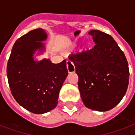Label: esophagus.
Wrapping results in <instances>:
<instances>
[{"label":"esophagus","instance_id":"1","mask_svg":"<svg viewBox=\"0 0 135 135\" xmlns=\"http://www.w3.org/2000/svg\"><path fill=\"white\" fill-rule=\"evenodd\" d=\"M66 67H67L69 73H73L75 71V66L71 61H66Z\"/></svg>","mask_w":135,"mask_h":135}]
</instances>
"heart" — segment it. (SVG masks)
I'll return each mask as SVG.
<instances>
[{"label":"heart","instance_id":"b5f03b06","mask_svg":"<svg viewBox=\"0 0 135 135\" xmlns=\"http://www.w3.org/2000/svg\"><path fill=\"white\" fill-rule=\"evenodd\" d=\"M75 45H76V44H73L71 45V47H74V46Z\"/></svg>","mask_w":135,"mask_h":135}]
</instances>
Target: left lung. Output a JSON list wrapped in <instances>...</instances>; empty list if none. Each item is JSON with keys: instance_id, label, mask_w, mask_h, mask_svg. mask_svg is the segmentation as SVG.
Returning <instances> with one entry per match:
<instances>
[{"instance_id": "1", "label": "left lung", "mask_w": 135, "mask_h": 135, "mask_svg": "<svg viewBox=\"0 0 135 135\" xmlns=\"http://www.w3.org/2000/svg\"><path fill=\"white\" fill-rule=\"evenodd\" d=\"M94 47L72 54L69 59L79 76L78 86L83 103L99 112L113 109L122 99L129 84L128 63L113 38L91 30Z\"/></svg>"}]
</instances>
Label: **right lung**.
I'll return each mask as SVG.
<instances>
[{
  "instance_id": "obj_1",
  "label": "right lung",
  "mask_w": 135,
  "mask_h": 135,
  "mask_svg": "<svg viewBox=\"0 0 135 135\" xmlns=\"http://www.w3.org/2000/svg\"><path fill=\"white\" fill-rule=\"evenodd\" d=\"M47 33L43 28L32 30L17 40L7 64V76L13 97L32 113L44 114L58 104L61 88L68 76L66 61L53 64L38 60L46 52Z\"/></svg>"
}]
</instances>
